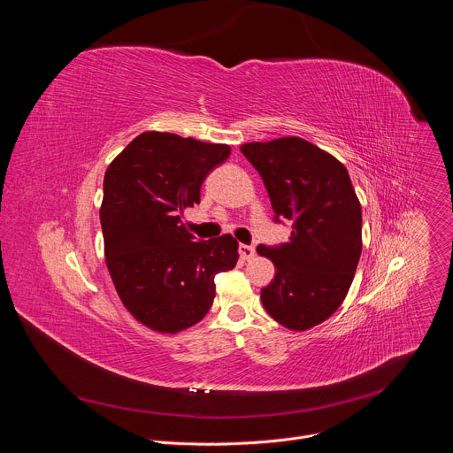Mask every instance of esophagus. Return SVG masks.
I'll use <instances>...</instances> for the list:
<instances>
[{"instance_id": "obj_1", "label": "esophagus", "mask_w": 453, "mask_h": 453, "mask_svg": "<svg viewBox=\"0 0 453 453\" xmlns=\"http://www.w3.org/2000/svg\"><path fill=\"white\" fill-rule=\"evenodd\" d=\"M238 252H240L242 260H250V257H254V254H256L254 247H252V245H245V243H240Z\"/></svg>"}]
</instances>
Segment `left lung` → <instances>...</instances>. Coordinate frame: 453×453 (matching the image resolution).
<instances>
[{
  "label": "left lung",
  "mask_w": 453,
  "mask_h": 453,
  "mask_svg": "<svg viewBox=\"0 0 453 453\" xmlns=\"http://www.w3.org/2000/svg\"><path fill=\"white\" fill-rule=\"evenodd\" d=\"M262 175L274 220H290L288 242L257 245L276 274L262 303L281 326L304 332L342 304L362 252V208L346 166L313 143L290 136L245 143Z\"/></svg>",
  "instance_id": "8db88e82"
}]
</instances>
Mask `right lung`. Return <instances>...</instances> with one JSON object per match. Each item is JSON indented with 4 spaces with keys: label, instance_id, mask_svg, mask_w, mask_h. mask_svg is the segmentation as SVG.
Returning a JSON list of instances; mask_svg holds the SVG:
<instances>
[{
    "label": "right lung",
    "instance_id": "add662e5",
    "mask_svg": "<svg viewBox=\"0 0 453 453\" xmlns=\"http://www.w3.org/2000/svg\"><path fill=\"white\" fill-rule=\"evenodd\" d=\"M229 145L170 133H143L109 165L100 222L116 292L142 325L177 334L204 319L215 276L238 262L231 234L196 242L180 213L201 203L208 173Z\"/></svg>",
    "mask_w": 453,
    "mask_h": 453
}]
</instances>
